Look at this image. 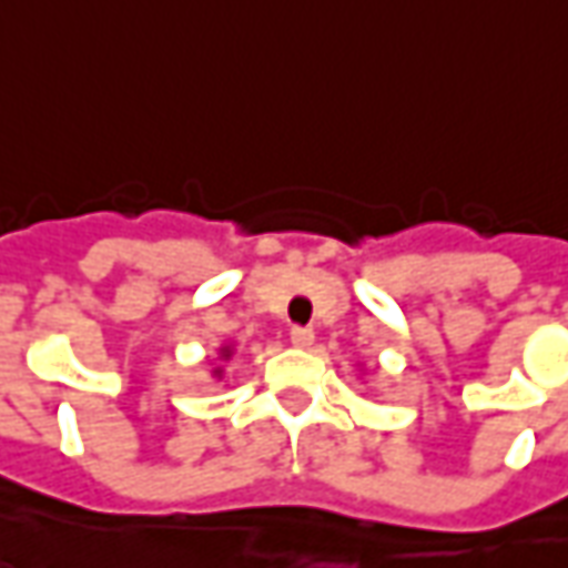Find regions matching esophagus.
I'll list each match as a JSON object with an SVG mask.
<instances>
[{
	"mask_svg": "<svg viewBox=\"0 0 568 568\" xmlns=\"http://www.w3.org/2000/svg\"><path fill=\"white\" fill-rule=\"evenodd\" d=\"M291 343L300 349H308L315 343V331L312 327H291Z\"/></svg>",
	"mask_w": 568,
	"mask_h": 568,
	"instance_id": "1",
	"label": "esophagus"
}]
</instances>
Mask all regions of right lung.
Returning <instances> with one entry per match:
<instances>
[{
	"label": "right lung",
	"instance_id": "1",
	"mask_svg": "<svg viewBox=\"0 0 568 568\" xmlns=\"http://www.w3.org/2000/svg\"><path fill=\"white\" fill-rule=\"evenodd\" d=\"M222 355L229 358V355H232V346H222ZM216 374H219V371H216Z\"/></svg>",
	"mask_w": 568,
	"mask_h": 568
}]
</instances>
